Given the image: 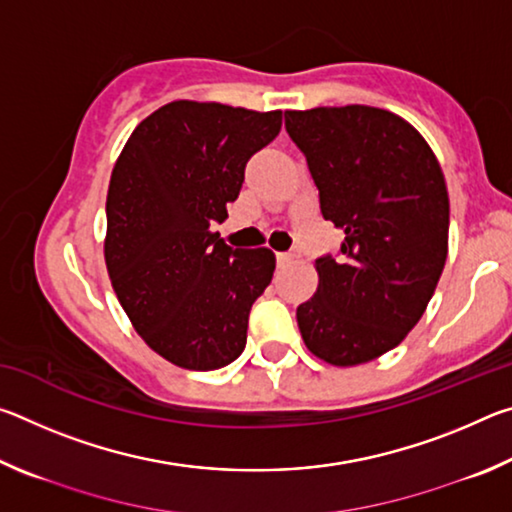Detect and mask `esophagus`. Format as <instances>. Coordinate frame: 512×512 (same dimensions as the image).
<instances>
[{
    "mask_svg": "<svg viewBox=\"0 0 512 512\" xmlns=\"http://www.w3.org/2000/svg\"><path fill=\"white\" fill-rule=\"evenodd\" d=\"M275 259H277V266H287L293 259V255L291 253H277Z\"/></svg>",
    "mask_w": 512,
    "mask_h": 512,
    "instance_id": "1",
    "label": "esophagus"
}]
</instances>
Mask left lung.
<instances>
[{
	"label": "left lung",
	"instance_id": "8db88e82",
	"mask_svg": "<svg viewBox=\"0 0 512 512\" xmlns=\"http://www.w3.org/2000/svg\"><path fill=\"white\" fill-rule=\"evenodd\" d=\"M307 158L320 212L343 230L316 259L318 289L296 311L307 348L359 366L397 348L422 318L447 259L449 198L436 155L415 128L370 106L284 112Z\"/></svg>",
	"mask_w": 512,
	"mask_h": 512
}]
</instances>
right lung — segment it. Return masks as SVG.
Segmentation results:
<instances>
[{
  "label": "right lung",
  "mask_w": 512,
  "mask_h": 512,
  "mask_svg": "<svg viewBox=\"0 0 512 512\" xmlns=\"http://www.w3.org/2000/svg\"><path fill=\"white\" fill-rule=\"evenodd\" d=\"M282 112L173 101L146 117L112 169L106 266L149 348L187 370H216L246 348L248 314L271 284L268 248H230L210 232L228 216L246 162Z\"/></svg>",
  "instance_id": "obj_1"
}]
</instances>
